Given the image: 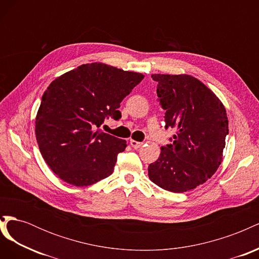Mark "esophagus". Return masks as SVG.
Returning a JSON list of instances; mask_svg holds the SVG:
<instances>
[{"label":"esophagus","instance_id":"esophagus-1","mask_svg":"<svg viewBox=\"0 0 259 259\" xmlns=\"http://www.w3.org/2000/svg\"><path fill=\"white\" fill-rule=\"evenodd\" d=\"M130 144H131V146H132L133 148H134V149H138V148H140V147H142V146L144 145V143L136 142V140H133V139L130 140Z\"/></svg>","mask_w":259,"mask_h":259}]
</instances>
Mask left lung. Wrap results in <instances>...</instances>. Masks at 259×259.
<instances>
[{
	"label": "left lung",
	"instance_id": "left-lung-1",
	"mask_svg": "<svg viewBox=\"0 0 259 259\" xmlns=\"http://www.w3.org/2000/svg\"><path fill=\"white\" fill-rule=\"evenodd\" d=\"M165 110V128L176 130L173 144L161 147L148 167L152 183L170 192L204 184L223 162L228 117L223 103L205 84L188 74H152Z\"/></svg>",
	"mask_w": 259,
	"mask_h": 259
}]
</instances>
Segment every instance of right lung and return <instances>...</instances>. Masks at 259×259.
I'll list each match as a JSON object with an SVG mask.
<instances>
[{"label":"right lung","instance_id":"obj_1","mask_svg":"<svg viewBox=\"0 0 259 259\" xmlns=\"http://www.w3.org/2000/svg\"><path fill=\"white\" fill-rule=\"evenodd\" d=\"M145 75L101 62L85 64L55 79L43 94L35 137L49 167L76 187L110 176L126 140L96 130L119 120L121 101Z\"/></svg>","mask_w":259,"mask_h":259}]
</instances>
